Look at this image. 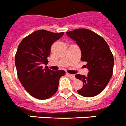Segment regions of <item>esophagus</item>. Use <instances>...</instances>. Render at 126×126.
I'll list each match as a JSON object with an SVG mask.
<instances>
[{
  "instance_id": "obj_1",
  "label": "esophagus",
  "mask_w": 126,
  "mask_h": 126,
  "mask_svg": "<svg viewBox=\"0 0 126 126\" xmlns=\"http://www.w3.org/2000/svg\"><path fill=\"white\" fill-rule=\"evenodd\" d=\"M67 75H68V76H69V77H70V78L72 79V80H75V79H76V78H75V75H71V74H69V73H67Z\"/></svg>"
}]
</instances>
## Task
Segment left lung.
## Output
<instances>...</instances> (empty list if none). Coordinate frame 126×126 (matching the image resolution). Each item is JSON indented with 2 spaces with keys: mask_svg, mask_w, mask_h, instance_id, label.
Listing matches in <instances>:
<instances>
[{
  "mask_svg": "<svg viewBox=\"0 0 126 126\" xmlns=\"http://www.w3.org/2000/svg\"><path fill=\"white\" fill-rule=\"evenodd\" d=\"M66 34L78 44L81 50V61L87 62L89 69L87 76H75L83 83L77 92L86 97L98 95L108 85L113 75L114 60L109 46L101 36L91 30L78 29Z\"/></svg>",
  "mask_w": 126,
  "mask_h": 126,
  "instance_id": "1",
  "label": "left lung"
}]
</instances>
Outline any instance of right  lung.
<instances>
[{"instance_id":"add662e5","label":"right lung","mask_w":126,"mask_h":126,"mask_svg":"<svg viewBox=\"0 0 126 126\" xmlns=\"http://www.w3.org/2000/svg\"><path fill=\"white\" fill-rule=\"evenodd\" d=\"M39 30L23 38L15 55V65L20 83L30 95L38 99H47L57 91L59 79L64 70L52 71L47 66L52 44L64 35Z\"/></svg>"}]
</instances>
